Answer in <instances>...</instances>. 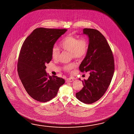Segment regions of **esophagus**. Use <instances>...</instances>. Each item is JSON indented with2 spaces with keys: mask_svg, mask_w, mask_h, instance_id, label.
<instances>
[{
  "mask_svg": "<svg viewBox=\"0 0 134 134\" xmlns=\"http://www.w3.org/2000/svg\"><path fill=\"white\" fill-rule=\"evenodd\" d=\"M74 80V78H72V77H70V78H68V79H66V82H71L73 81Z\"/></svg>",
  "mask_w": 134,
  "mask_h": 134,
  "instance_id": "obj_1",
  "label": "esophagus"
}]
</instances>
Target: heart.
<instances>
[{
    "instance_id": "1",
    "label": "heart",
    "mask_w": 134,
    "mask_h": 134,
    "mask_svg": "<svg viewBox=\"0 0 134 134\" xmlns=\"http://www.w3.org/2000/svg\"><path fill=\"white\" fill-rule=\"evenodd\" d=\"M59 47L64 51L71 53L74 59H81L87 54L88 50V44L87 41L84 39L79 40L74 36L69 35L62 39L59 43ZM59 50L55 46H53L51 51L53 59L56 60L58 59ZM76 66L75 63H71L63 67L66 71H70Z\"/></svg>"
}]
</instances>
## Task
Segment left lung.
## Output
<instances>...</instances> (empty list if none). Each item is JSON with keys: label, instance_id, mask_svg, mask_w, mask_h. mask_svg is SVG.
I'll list each match as a JSON object with an SVG mask.
<instances>
[{"label": "left lung", "instance_id": "left-lung-1", "mask_svg": "<svg viewBox=\"0 0 134 134\" xmlns=\"http://www.w3.org/2000/svg\"><path fill=\"white\" fill-rule=\"evenodd\" d=\"M83 34L88 36L89 44L79 70L90 72V75L87 80L82 81L84 87L75 95L80 101L91 104L101 98L110 85L114 72V60L107 40L100 31L86 28Z\"/></svg>", "mask_w": 134, "mask_h": 134}]
</instances>
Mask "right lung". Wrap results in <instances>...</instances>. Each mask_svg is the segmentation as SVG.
I'll list each match as a JSON object with an SVG mask.
<instances>
[{"label": "right lung", "instance_id": "obj_1", "mask_svg": "<svg viewBox=\"0 0 134 134\" xmlns=\"http://www.w3.org/2000/svg\"><path fill=\"white\" fill-rule=\"evenodd\" d=\"M67 30L37 28L23 43L18 61V73L27 93L37 101L52 99L65 83L64 79L48 75L46 64L52 59L51 51L54 44Z\"/></svg>", "mask_w": 134, "mask_h": 134}]
</instances>
